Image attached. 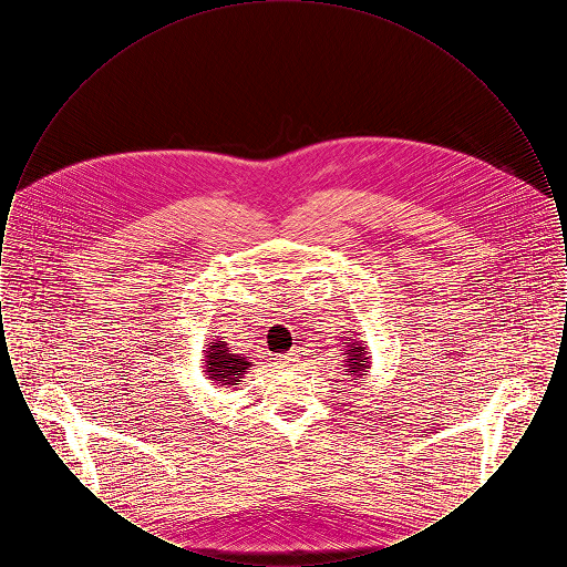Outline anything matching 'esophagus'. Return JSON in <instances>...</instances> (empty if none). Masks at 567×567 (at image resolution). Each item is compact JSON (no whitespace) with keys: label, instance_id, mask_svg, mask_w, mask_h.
Masks as SVG:
<instances>
[{"label":"esophagus","instance_id":"esophagus-1","mask_svg":"<svg viewBox=\"0 0 567 567\" xmlns=\"http://www.w3.org/2000/svg\"><path fill=\"white\" fill-rule=\"evenodd\" d=\"M278 359L282 361V363H296L297 361V351L285 352V354H278Z\"/></svg>","mask_w":567,"mask_h":567}]
</instances>
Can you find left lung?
<instances>
[{"label": "left lung", "instance_id": "8db88e82", "mask_svg": "<svg viewBox=\"0 0 567 567\" xmlns=\"http://www.w3.org/2000/svg\"><path fill=\"white\" fill-rule=\"evenodd\" d=\"M347 347L349 349H344V354H347V361H344V365H347V372H349V377L354 378V380H359V378L365 377V372L370 370V363H368V351H365V347H361L359 342H347Z\"/></svg>", "mask_w": 567, "mask_h": 567}]
</instances>
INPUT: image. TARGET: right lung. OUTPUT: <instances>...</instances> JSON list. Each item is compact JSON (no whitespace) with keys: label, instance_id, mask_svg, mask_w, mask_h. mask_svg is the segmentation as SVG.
Here are the masks:
<instances>
[{"label":"right lung","instance_id":"add662e5","mask_svg":"<svg viewBox=\"0 0 567 567\" xmlns=\"http://www.w3.org/2000/svg\"><path fill=\"white\" fill-rule=\"evenodd\" d=\"M204 359L206 378L215 380L216 384H240V378H244L246 370L252 365L246 357L231 351L227 342H223V338H216L208 344Z\"/></svg>","mask_w":567,"mask_h":567}]
</instances>
